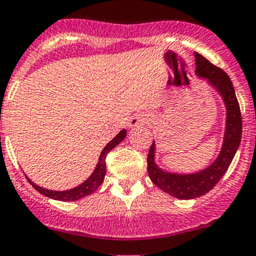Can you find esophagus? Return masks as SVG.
<instances>
[{
  "mask_svg": "<svg viewBox=\"0 0 256 256\" xmlns=\"http://www.w3.org/2000/svg\"><path fill=\"white\" fill-rule=\"evenodd\" d=\"M150 114H146V113H144V112L136 113V114H134L130 118V121H128V126L132 128H139V126H143V125H146V124H148V122H150Z\"/></svg>",
  "mask_w": 256,
  "mask_h": 256,
  "instance_id": "34e87169",
  "label": "esophagus"
}]
</instances>
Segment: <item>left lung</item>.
<instances>
[{
    "label": "left lung",
    "instance_id": "obj_1",
    "mask_svg": "<svg viewBox=\"0 0 256 256\" xmlns=\"http://www.w3.org/2000/svg\"><path fill=\"white\" fill-rule=\"evenodd\" d=\"M196 70L197 74L208 78L211 85L215 86L220 92L226 106V130L224 136V144L222 152L216 161L205 170L190 175H178L165 172L156 166L153 157H154V143L150 146L148 152V174L153 184L158 186L160 190L168 194L174 196L180 200H192L205 193L210 192L220 180L226 171L230 168V162L236 154V150L241 143L242 135V116L240 104L236 96L232 81L222 68L214 66L212 63L196 52Z\"/></svg>",
    "mask_w": 256,
    "mask_h": 256
}]
</instances>
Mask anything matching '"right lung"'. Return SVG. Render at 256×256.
Instances as JSON below:
<instances>
[{"instance_id":"obj_1","label":"right lung","mask_w":256,"mask_h":256,"mask_svg":"<svg viewBox=\"0 0 256 256\" xmlns=\"http://www.w3.org/2000/svg\"><path fill=\"white\" fill-rule=\"evenodd\" d=\"M126 136V130H121L117 134V136H114L110 143L106 144V148L103 150L100 154V158H99V162H98L96 168H95L94 172L88 178V180L85 183H82L81 186H76L73 190H64V192H58V190H44L41 186H36L34 183L28 179L30 184L34 186L36 190H38L40 193H42L44 196L46 197H50V198H54V200H59V201H76V200H80V198H84L86 196L91 194V193H94L95 190L102 186L104 180V175H106V154L110 152V150L114 148L116 146L118 143H121Z\"/></svg>"}]
</instances>
